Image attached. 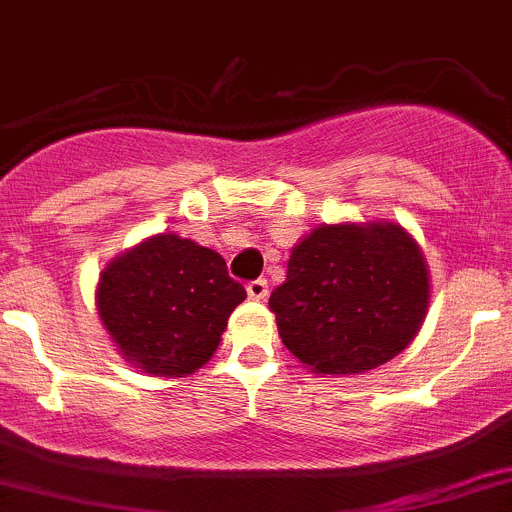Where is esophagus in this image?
Segmentation results:
<instances>
[{
  "label": "esophagus",
  "instance_id": "1",
  "mask_svg": "<svg viewBox=\"0 0 512 512\" xmlns=\"http://www.w3.org/2000/svg\"><path fill=\"white\" fill-rule=\"evenodd\" d=\"M247 294H250V299H257V302H262V299H267V294H270V287H267V280H252V282H247Z\"/></svg>",
  "mask_w": 512,
  "mask_h": 512
}]
</instances>
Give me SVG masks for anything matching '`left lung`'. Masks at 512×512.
I'll use <instances>...</instances> for the list:
<instances>
[{
  "label": "left lung",
  "instance_id": "obj_1",
  "mask_svg": "<svg viewBox=\"0 0 512 512\" xmlns=\"http://www.w3.org/2000/svg\"><path fill=\"white\" fill-rule=\"evenodd\" d=\"M421 247L396 223L314 227L270 294L282 344L314 374H364L404 352L428 312Z\"/></svg>",
  "mask_w": 512,
  "mask_h": 512
}]
</instances>
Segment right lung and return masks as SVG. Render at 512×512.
<instances>
[{"label": "right lung", "mask_w": 512, "mask_h": 512, "mask_svg": "<svg viewBox=\"0 0 512 512\" xmlns=\"http://www.w3.org/2000/svg\"><path fill=\"white\" fill-rule=\"evenodd\" d=\"M245 297L218 252L173 232L108 262L96 287L98 317L118 352L153 376L198 371Z\"/></svg>", "instance_id": "obj_1"}]
</instances>
